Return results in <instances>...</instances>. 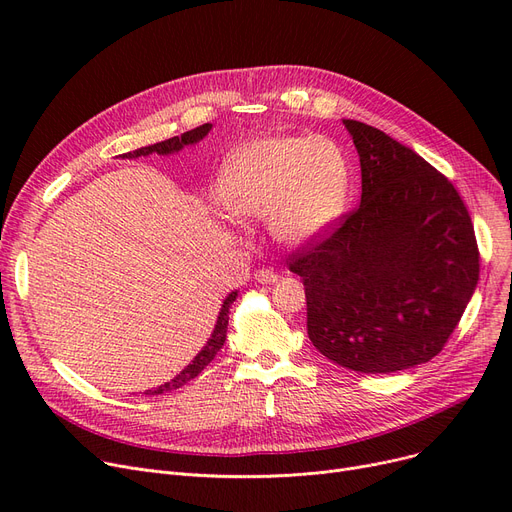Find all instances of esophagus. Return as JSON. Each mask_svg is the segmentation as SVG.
<instances>
[{
    "mask_svg": "<svg viewBox=\"0 0 512 512\" xmlns=\"http://www.w3.org/2000/svg\"><path fill=\"white\" fill-rule=\"evenodd\" d=\"M255 280L259 284H274L278 282V274L274 270H265V267H261V270L255 272Z\"/></svg>",
    "mask_w": 512,
    "mask_h": 512,
    "instance_id": "obj_1",
    "label": "esophagus"
}]
</instances>
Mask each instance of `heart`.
I'll list each match as a JSON object with an SVG mask.
<instances>
[{
  "label": "heart",
  "instance_id": "heart-1",
  "mask_svg": "<svg viewBox=\"0 0 512 512\" xmlns=\"http://www.w3.org/2000/svg\"><path fill=\"white\" fill-rule=\"evenodd\" d=\"M348 164L328 137H261L230 153L218 172L215 201L234 218H270L290 245L328 230L344 209Z\"/></svg>",
  "mask_w": 512,
  "mask_h": 512
}]
</instances>
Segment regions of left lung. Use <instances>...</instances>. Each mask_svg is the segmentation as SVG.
Returning a JSON list of instances; mask_svg holds the SVG:
<instances>
[{"label":"left lung","mask_w":512,"mask_h":512,"mask_svg":"<svg viewBox=\"0 0 512 512\" xmlns=\"http://www.w3.org/2000/svg\"><path fill=\"white\" fill-rule=\"evenodd\" d=\"M342 122L361 161V203L288 267L303 278L317 351L346 369L394 373L442 351L475 292L479 249L444 174L386 132Z\"/></svg>","instance_id":"obj_1"}]
</instances>
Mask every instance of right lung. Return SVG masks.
Returning a JSON list of instances; mask_svg holds the SVG:
<instances>
[{
	"label": "right lung",
	"mask_w": 512,
	"mask_h": 512,
	"mask_svg": "<svg viewBox=\"0 0 512 512\" xmlns=\"http://www.w3.org/2000/svg\"><path fill=\"white\" fill-rule=\"evenodd\" d=\"M209 130H211V124H203V126H197V128H193V130H188V132L180 134V137H172V139H168V141H161V143H155V145H149V147H141V149H137V151H128V153H124L122 157L134 159V157H141V155L145 157V155H149V153H157V155L176 153V151H180L184 145H195V143H199ZM236 297H238L236 290L230 292L228 297H226V301H224V305H222V309H220L218 321H215L213 334H211V338L207 340V344L201 348V353L193 359V363H188V365L176 375L174 380H170V382H166V384H161V386H157V388H153V390H147L145 394L155 396V394H164V392H172V390H176V388H182L184 384L195 380L197 375L213 361V357L218 355V351H220V348H222L224 342H226L228 313H230V305L236 301Z\"/></svg>",
	"instance_id": "right-lung-1"
}]
</instances>
